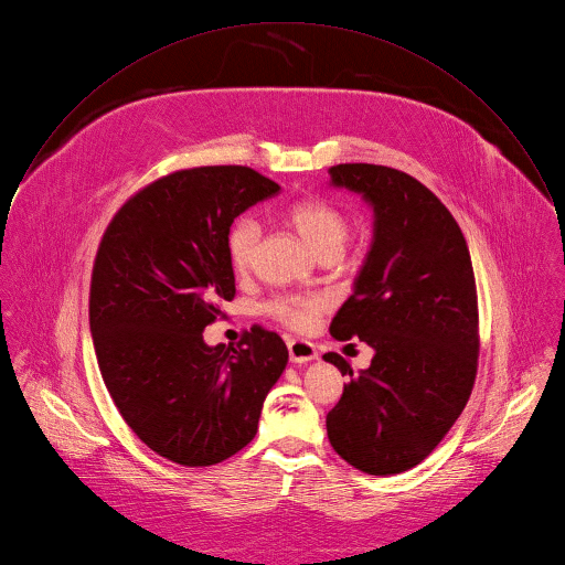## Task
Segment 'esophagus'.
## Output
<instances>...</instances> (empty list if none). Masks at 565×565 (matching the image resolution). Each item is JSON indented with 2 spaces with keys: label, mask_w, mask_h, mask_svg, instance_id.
Masks as SVG:
<instances>
[{
  "label": "esophagus",
  "mask_w": 565,
  "mask_h": 565,
  "mask_svg": "<svg viewBox=\"0 0 565 565\" xmlns=\"http://www.w3.org/2000/svg\"><path fill=\"white\" fill-rule=\"evenodd\" d=\"M287 349H289V360L294 364H307L311 360H318L316 347L311 342H307V340H289Z\"/></svg>",
  "instance_id": "34e87169"
}]
</instances>
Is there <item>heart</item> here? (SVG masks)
<instances>
[{
  "label": "heart",
  "mask_w": 565,
  "mask_h": 565,
  "mask_svg": "<svg viewBox=\"0 0 565 565\" xmlns=\"http://www.w3.org/2000/svg\"><path fill=\"white\" fill-rule=\"evenodd\" d=\"M289 223L302 238V243L318 256L322 252H342L344 241L349 236V218L347 214L329 201L307 199L296 203L289 210ZM260 238V225L245 216L234 223L227 236V254L236 271H247L254 263L256 247ZM324 307L322 296H305V298H285L271 302V313L291 324L294 329H307L313 320V313Z\"/></svg>",
  "instance_id": "obj_1"
}]
</instances>
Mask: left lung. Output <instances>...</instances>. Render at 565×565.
I'll list each match as a JSON object with an SVG mask.
<instances>
[{
  "mask_svg": "<svg viewBox=\"0 0 565 565\" xmlns=\"http://www.w3.org/2000/svg\"><path fill=\"white\" fill-rule=\"evenodd\" d=\"M329 177L373 210L369 252L329 333L360 338L375 353L358 373L324 353L349 375L327 435L353 468L397 475L433 452L470 397L479 349L472 263L452 214L413 177L371 163H340Z\"/></svg>",
  "mask_w": 565,
  "mask_h": 565,
  "instance_id": "left-lung-1",
  "label": "left lung"
}]
</instances>
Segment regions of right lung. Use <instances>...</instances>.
<instances>
[{"instance_id": "1", "label": "right lung", "mask_w": 565, "mask_h": 565, "mask_svg": "<svg viewBox=\"0 0 565 565\" xmlns=\"http://www.w3.org/2000/svg\"><path fill=\"white\" fill-rule=\"evenodd\" d=\"M280 192L243 166L163 177L108 225L90 287V333L104 382L161 457L212 466L245 448L289 351L254 327L241 344L203 331L236 294L227 236L236 216Z\"/></svg>"}]
</instances>
